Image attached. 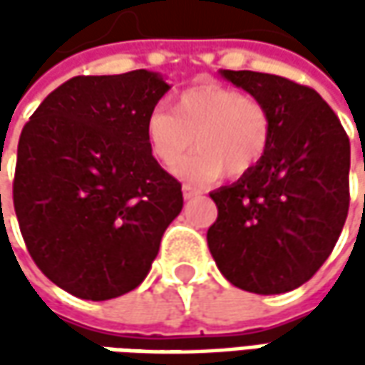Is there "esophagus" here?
Returning a JSON list of instances; mask_svg holds the SVG:
<instances>
[{"instance_id": "esophagus-1", "label": "esophagus", "mask_w": 365, "mask_h": 365, "mask_svg": "<svg viewBox=\"0 0 365 365\" xmlns=\"http://www.w3.org/2000/svg\"><path fill=\"white\" fill-rule=\"evenodd\" d=\"M203 190L197 189V187H192V185H182V197L185 199H192V197H199Z\"/></svg>"}]
</instances>
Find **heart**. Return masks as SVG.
<instances>
[{
  "instance_id": "obj_1",
  "label": "heart",
  "mask_w": 365,
  "mask_h": 365,
  "mask_svg": "<svg viewBox=\"0 0 365 365\" xmlns=\"http://www.w3.org/2000/svg\"><path fill=\"white\" fill-rule=\"evenodd\" d=\"M144 132L152 156L164 166H175L195 138L197 152L175 173L190 182H205L223 173L242 176L254 170L268 152L272 121L258 99L207 81L178 93L173 113L152 109Z\"/></svg>"
}]
</instances>
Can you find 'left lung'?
Wrapping results in <instances>:
<instances>
[{
	"label": "left lung",
	"instance_id": "8db88e82",
	"mask_svg": "<svg viewBox=\"0 0 365 365\" xmlns=\"http://www.w3.org/2000/svg\"><path fill=\"white\" fill-rule=\"evenodd\" d=\"M268 109L272 138L254 170L211 192V256L233 287L280 294L329 258L349 209V138L323 97L284 77L219 71Z\"/></svg>",
	"mask_w": 365,
	"mask_h": 365
}]
</instances>
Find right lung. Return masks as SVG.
I'll use <instances>...</instances> for the list:
<instances>
[{"label": "right lung", "instance_id": "1", "mask_svg": "<svg viewBox=\"0 0 365 365\" xmlns=\"http://www.w3.org/2000/svg\"><path fill=\"white\" fill-rule=\"evenodd\" d=\"M168 89L144 68L73 77L21 130L14 178L21 237L44 276L73 297L109 301L140 287L182 209L180 182L152 156L144 132Z\"/></svg>", "mask_w": 365, "mask_h": 365}]
</instances>
